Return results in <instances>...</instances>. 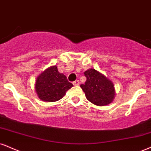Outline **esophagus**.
<instances>
[{"label":"esophagus","mask_w":151,"mask_h":151,"mask_svg":"<svg viewBox=\"0 0 151 151\" xmlns=\"http://www.w3.org/2000/svg\"><path fill=\"white\" fill-rule=\"evenodd\" d=\"M73 84L74 85V86H79V80L74 81L73 82Z\"/></svg>","instance_id":"esophagus-1"}]
</instances>
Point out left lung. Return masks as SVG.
I'll use <instances>...</instances> for the list:
<instances>
[{
	"label": "left lung",
	"mask_w": 151,
	"mask_h": 151,
	"mask_svg": "<svg viewBox=\"0 0 151 151\" xmlns=\"http://www.w3.org/2000/svg\"><path fill=\"white\" fill-rule=\"evenodd\" d=\"M86 81L80 86L86 99L98 106H103L112 102L115 90L112 81L95 69H89L84 72Z\"/></svg>",
	"instance_id": "8db88e82"
}]
</instances>
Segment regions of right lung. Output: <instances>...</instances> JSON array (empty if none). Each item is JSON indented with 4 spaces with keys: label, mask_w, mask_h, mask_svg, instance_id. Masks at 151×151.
Returning <instances> with one entry per match:
<instances>
[{
    "label": "right lung",
    "mask_w": 151,
    "mask_h": 151,
    "mask_svg": "<svg viewBox=\"0 0 151 151\" xmlns=\"http://www.w3.org/2000/svg\"><path fill=\"white\" fill-rule=\"evenodd\" d=\"M73 86L66 76L58 72L57 66H51L38 76L35 91L38 97L46 102H55L61 99L67 91Z\"/></svg>",
    "instance_id": "right-lung-1"
}]
</instances>
